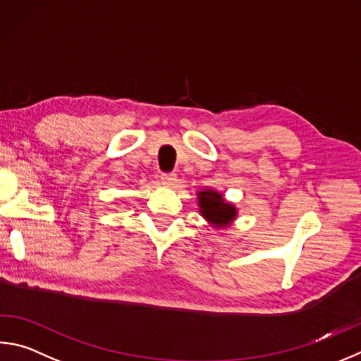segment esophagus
I'll return each mask as SVG.
<instances>
[{
    "instance_id": "1",
    "label": "esophagus",
    "mask_w": 361,
    "mask_h": 361,
    "mask_svg": "<svg viewBox=\"0 0 361 361\" xmlns=\"http://www.w3.org/2000/svg\"><path fill=\"white\" fill-rule=\"evenodd\" d=\"M161 183L166 186H172L176 183V175L175 173H161Z\"/></svg>"
}]
</instances>
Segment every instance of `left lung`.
<instances>
[{
	"instance_id": "8db88e82",
	"label": "left lung",
	"mask_w": 361,
	"mask_h": 361,
	"mask_svg": "<svg viewBox=\"0 0 361 361\" xmlns=\"http://www.w3.org/2000/svg\"><path fill=\"white\" fill-rule=\"evenodd\" d=\"M200 213L214 227H226L237 216V209L232 203L222 199V194L216 191H200L197 194Z\"/></svg>"
}]
</instances>
